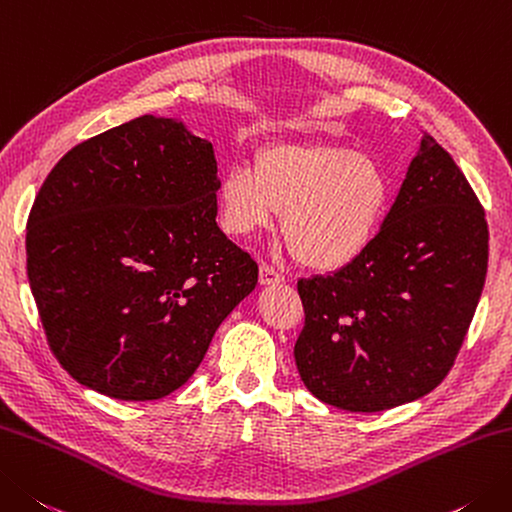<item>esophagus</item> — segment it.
Listing matches in <instances>:
<instances>
[{
	"label": "esophagus",
	"instance_id": "34e87169",
	"mask_svg": "<svg viewBox=\"0 0 512 512\" xmlns=\"http://www.w3.org/2000/svg\"><path fill=\"white\" fill-rule=\"evenodd\" d=\"M277 282H284V275L279 273L275 266H270L266 262L259 266V284L268 286V284H277Z\"/></svg>",
	"mask_w": 512,
	"mask_h": 512
}]
</instances>
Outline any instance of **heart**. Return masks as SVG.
<instances>
[{
    "mask_svg": "<svg viewBox=\"0 0 512 512\" xmlns=\"http://www.w3.org/2000/svg\"><path fill=\"white\" fill-rule=\"evenodd\" d=\"M228 235L250 237L275 222L299 262L315 270L353 264L373 244L390 202L384 168L333 144H275L253 168H228L217 190Z\"/></svg>",
    "mask_w": 512,
    "mask_h": 512,
    "instance_id": "b5f03b06",
    "label": "heart"
}]
</instances>
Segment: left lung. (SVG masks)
Segmentation results:
<instances>
[{"instance_id": "obj_1", "label": "left lung", "mask_w": 512, "mask_h": 512, "mask_svg": "<svg viewBox=\"0 0 512 512\" xmlns=\"http://www.w3.org/2000/svg\"><path fill=\"white\" fill-rule=\"evenodd\" d=\"M488 224L475 190L424 133L373 244L330 275L299 279L306 388L350 413H379L444 382L482 297Z\"/></svg>"}]
</instances>
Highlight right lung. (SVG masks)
Listing matches in <instances>:
<instances>
[{
    "mask_svg": "<svg viewBox=\"0 0 512 512\" xmlns=\"http://www.w3.org/2000/svg\"><path fill=\"white\" fill-rule=\"evenodd\" d=\"M213 144L142 115L70 148L26 224L48 346L79 384L150 402L202 364L259 268L219 230Z\"/></svg>",
    "mask_w": 512,
    "mask_h": 512,
    "instance_id": "right-lung-1",
    "label": "right lung"
}]
</instances>
